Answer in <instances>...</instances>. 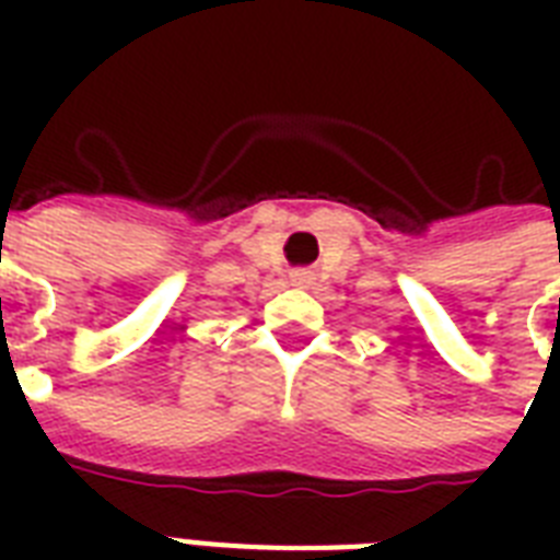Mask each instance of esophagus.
<instances>
[{"instance_id":"esophagus-1","label":"esophagus","mask_w":560,"mask_h":560,"mask_svg":"<svg viewBox=\"0 0 560 560\" xmlns=\"http://www.w3.org/2000/svg\"><path fill=\"white\" fill-rule=\"evenodd\" d=\"M290 284H293V288H307V284H311V276H307L305 270L290 272Z\"/></svg>"}]
</instances>
